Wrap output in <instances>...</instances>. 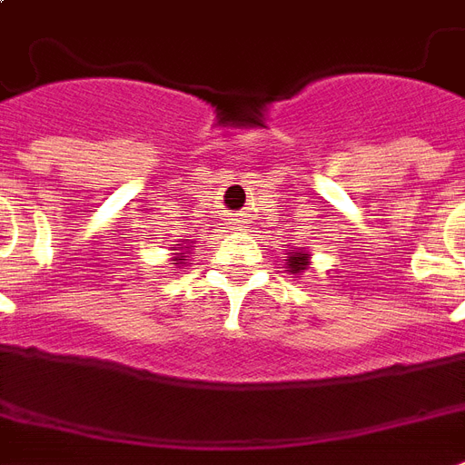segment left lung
Instances as JSON below:
<instances>
[{
	"instance_id": "left-lung-1",
	"label": "left lung",
	"mask_w": 465,
	"mask_h": 465,
	"mask_svg": "<svg viewBox=\"0 0 465 465\" xmlns=\"http://www.w3.org/2000/svg\"><path fill=\"white\" fill-rule=\"evenodd\" d=\"M287 265H290L292 275H297V272H304V270L309 268V253L299 248V251L290 253V258H287Z\"/></svg>"
}]
</instances>
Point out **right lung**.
Instances as JSON below:
<instances>
[{
	"mask_svg": "<svg viewBox=\"0 0 465 465\" xmlns=\"http://www.w3.org/2000/svg\"><path fill=\"white\" fill-rule=\"evenodd\" d=\"M175 246H181V243H175ZM183 248H188V246H183ZM173 251H178V248H173ZM185 258H188V255H185V253H175V258H173V265H185V262H183V261H185Z\"/></svg>",
	"mask_w": 465,
	"mask_h": 465,
	"instance_id": "obj_1",
	"label": "right lung"
}]
</instances>
